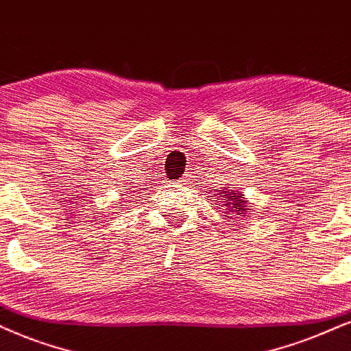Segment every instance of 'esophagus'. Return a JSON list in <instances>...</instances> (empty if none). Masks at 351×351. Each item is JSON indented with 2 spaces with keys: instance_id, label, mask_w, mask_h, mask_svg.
Returning a JSON list of instances; mask_svg holds the SVG:
<instances>
[{
  "instance_id": "esophagus-1",
  "label": "esophagus",
  "mask_w": 351,
  "mask_h": 351,
  "mask_svg": "<svg viewBox=\"0 0 351 351\" xmlns=\"http://www.w3.org/2000/svg\"><path fill=\"white\" fill-rule=\"evenodd\" d=\"M178 184L180 188H186V186H189V176H183V178L178 181Z\"/></svg>"
}]
</instances>
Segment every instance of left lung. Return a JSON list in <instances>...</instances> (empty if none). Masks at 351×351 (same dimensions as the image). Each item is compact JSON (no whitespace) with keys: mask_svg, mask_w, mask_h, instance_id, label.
<instances>
[{"mask_svg":"<svg viewBox=\"0 0 351 351\" xmlns=\"http://www.w3.org/2000/svg\"><path fill=\"white\" fill-rule=\"evenodd\" d=\"M210 197L217 199V206H220L221 214H223L221 217H223V219H230V221H233L237 219V215L250 217L247 214L251 212V208L246 206L247 202L245 201V197H243L241 191L228 189V188L215 189V194Z\"/></svg>","mask_w":351,"mask_h":351,"instance_id":"1","label":"left lung"}]
</instances>
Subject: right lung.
<instances>
[{"mask_svg": "<svg viewBox=\"0 0 351 351\" xmlns=\"http://www.w3.org/2000/svg\"><path fill=\"white\" fill-rule=\"evenodd\" d=\"M132 193H136V191H132ZM128 194H130V191H128ZM124 196H126V194H124Z\"/></svg>", "mask_w": 351, "mask_h": 351, "instance_id": "obj_1", "label": "right lung"}]
</instances>
